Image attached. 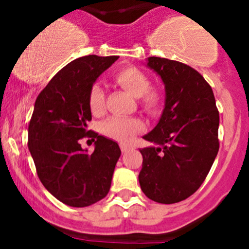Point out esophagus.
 I'll list each match as a JSON object with an SVG mask.
<instances>
[{"instance_id": "esophagus-1", "label": "esophagus", "mask_w": 249, "mask_h": 249, "mask_svg": "<svg viewBox=\"0 0 249 249\" xmlns=\"http://www.w3.org/2000/svg\"><path fill=\"white\" fill-rule=\"evenodd\" d=\"M120 149H122L123 153H126L127 150L130 149V147L127 144H124V143H122V144H120Z\"/></svg>"}]
</instances>
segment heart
Instances as JSON below:
<instances>
[{
  "label": "heart",
  "mask_w": 249,
  "mask_h": 249,
  "mask_svg": "<svg viewBox=\"0 0 249 249\" xmlns=\"http://www.w3.org/2000/svg\"><path fill=\"white\" fill-rule=\"evenodd\" d=\"M114 79L123 89L134 97H140L143 108L154 113L161 104V92L149 87V79L141 70L134 66H126L118 70ZM89 107L94 114H100L105 107V92L99 84H94L89 91ZM143 129L142 122L135 118L113 117L102 124V131L113 140L126 142Z\"/></svg>",
  "instance_id": "1"
}]
</instances>
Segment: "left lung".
Returning <instances> with one entry per match:
<instances>
[{"label":"left lung","mask_w":249,"mask_h":249,"mask_svg":"<svg viewBox=\"0 0 249 249\" xmlns=\"http://www.w3.org/2000/svg\"><path fill=\"white\" fill-rule=\"evenodd\" d=\"M145 64L165 85V106L157 126L143 136L140 185L145 196L175 203L194 194L219 149V113L201 74L182 62L150 56Z\"/></svg>","instance_id":"8db88e82"}]
</instances>
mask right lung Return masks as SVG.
Instances as JSON below:
<instances>
[{
	"instance_id": "add662e5",
	"label": "right lung",
	"mask_w": 249,
	"mask_h": 249,
	"mask_svg": "<svg viewBox=\"0 0 249 249\" xmlns=\"http://www.w3.org/2000/svg\"><path fill=\"white\" fill-rule=\"evenodd\" d=\"M118 56L78 57L60 70L35 102L29 150L44 188L71 207H87L109 192L119 159L117 142L88 130L89 91ZM97 139L90 155L80 147L84 136Z\"/></svg>"
}]
</instances>
